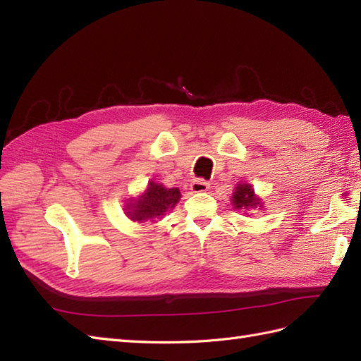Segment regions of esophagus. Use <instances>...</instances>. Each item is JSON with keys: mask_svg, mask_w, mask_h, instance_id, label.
<instances>
[{"mask_svg": "<svg viewBox=\"0 0 361 361\" xmlns=\"http://www.w3.org/2000/svg\"><path fill=\"white\" fill-rule=\"evenodd\" d=\"M209 189V183L204 181V180H194L190 183V190L195 194H200V192H206V190Z\"/></svg>", "mask_w": 361, "mask_h": 361, "instance_id": "esophagus-1", "label": "esophagus"}]
</instances>
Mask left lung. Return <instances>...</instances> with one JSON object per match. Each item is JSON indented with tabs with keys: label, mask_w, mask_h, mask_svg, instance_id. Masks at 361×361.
<instances>
[{
	"label": "left lung",
	"mask_w": 361,
	"mask_h": 361,
	"mask_svg": "<svg viewBox=\"0 0 361 361\" xmlns=\"http://www.w3.org/2000/svg\"><path fill=\"white\" fill-rule=\"evenodd\" d=\"M231 202H233L234 209L247 214V216H248V211L264 209L262 198L255 192V189H252L250 183H243V181L237 183L231 197Z\"/></svg>",
	"instance_id": "8db88e82"
}]
</instances>
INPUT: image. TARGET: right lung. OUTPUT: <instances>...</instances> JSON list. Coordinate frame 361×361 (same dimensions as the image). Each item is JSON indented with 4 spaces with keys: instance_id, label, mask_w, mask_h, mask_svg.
<instances>
[{
    "instance_id": "obj_1",
    "label": "right lung",
    "mask_w": 361,
    "mask_h": 361,
    "mask_svg": "<svg viewBox=\"0 0 361 361\" xmlns=\"http://www.w3.org/2000/svg\"><path fill=\"white\" fill-rule=\"evenodd\" d=\"M181 192L178 188H166L163 183L149 181L144 192L137 197L128 198L124 206L126 216L132 221H155L161 220L166 212L172 211L180 202Z\"/></svg>"
}]
</instances>
